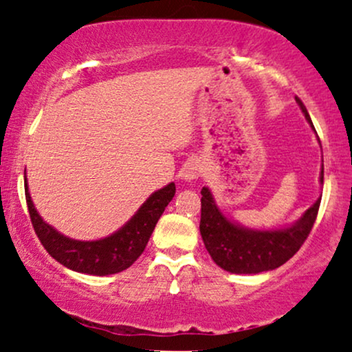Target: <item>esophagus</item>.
I'll list each match as a JSON object with an SVG mask.
<instances>
[{"label":"esophagus","instance_id":"1","mask_svg":"<svg viewBox=\"0 0 352 352\" xmlns=\"http://www.w3.org/2000/svg\"><path fill=\"white\" fill-rule=\"evenodd\" d=\"M201 168H200V164L197 162V160H190L184 165V167L180 168V179L185 180V182H192L195 179H199Z\"/></svg>","mask_w":352,"mask_h":352}]
</instances>
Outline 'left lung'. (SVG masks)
<instances>
[{
	"mask_svg": "<svg viewBox=\"0 0 352 352\" xmlns=\"http://www.w3.org/2000/svg\"><path fill=\"white\" fill-rule=\"evenodd\" d=\"M296 102L306 120L313 127L305 104L298 98ZM322 179H324V167H321V173H319L321 184ZM200 193V235L205 248L220 268L235 274H256L276 270L278 266L285 265L308 238L311 228L316 221L319 204H321V197H319L292 225H286L283 228L254 230L230 220L218 208L215 197L208 187L201 188Z\"/></svg>",
	"mask_w": 352,
	"mask_h": 352,
	"instance_id": "1",
	"label": "left lung"
}]
</instances>
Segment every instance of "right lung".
I'll list each match as a JSON object with an SVG mask.
<instances>
[{
    "label": "right lung",
    "mask_w": 352,
    "mask_h": 352,
    "mask_svg": "<svg viewBox=\"0 0 352 352\" xmlns=\"http://www.w3.org/2000/svg\"><path fill=\"white\" fill-rule=\"evenodd\" d=\"M24 192H26L31 223L46 252L72 272L107 276L127 270L142 254L160 215L175 195V184L172 182L164 188L153 192L140 205L134 217L112 235L92 241L74 240L46 223L31 200L26 177H24Z\"/></svg>",
    "instance_id": "1"
}]
</instances>
